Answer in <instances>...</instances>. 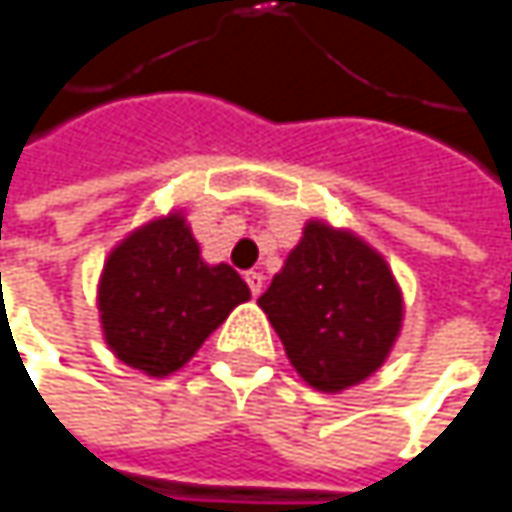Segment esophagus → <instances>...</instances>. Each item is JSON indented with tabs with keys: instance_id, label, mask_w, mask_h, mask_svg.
Instances as JSON below:
<instances>
[{
	"instance_id": "obj_1",
	"label": "esophagus",
	"mask_w": 512,
	"mask_h": 512,
	"mask_svg": "<svg viewBox=\"0 0 512 512\" xmlns=\"http://www.w3.org/2000/svg\"><path fill=\"white\" fill-rule=\"evenodd\" d=\"M246 284H249V290H252V296H260L263 293V272H246Z\"/></svg>"
}]
</instances>
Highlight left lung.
Returning <instances> with one entry per match:
<instances>
[{
	"instance_id": "left-lung-1",
	"label": "left lung",
	"mask_w": 512,
	"mask_h": 512,
	"mask_svg": "<svg viewBox=\"0 0 512 512\" xmlns=\"http://www.w3.org/2000/svg\"><path fill=\"white\" fill-rule=\"evenodd\" d=\"M290 364L317 391H344L382 367L403 323V296L361 237L308 222L257 299Z\"/></svg>"
}]
</instances>
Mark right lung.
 Here are the masks:
<instances>
[{"mask_svg":"<svg viewBox=\"0 0 512 512\" xmlns=\"http://www.w3.org/2000/svg\"><path fill=\"white\" fill-rule=\"evenodd\" d=\"M249 296L228 263L201 260L186 219L168 213L112 249L97 305L109 350L148 376H168Z\"/></svg>","mask_w":512,"mask_h":512,"instance_id":"obj_1","label":"right lung"}]
</instances>
